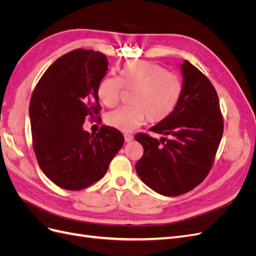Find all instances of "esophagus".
I'll list each match as a JSON object with an SVG mask.
<instances>
[{
  "label": "esophagus",
  "instance_id": "esophagus-1",
  "mask_svg": "<svg viewBox=\"0 0 256 256\" xmlns=\"http://www.w3.org/2000/svg\"><path fill=\"white\" fill-rule=\"evenodd\" d=\"M124 138H125V141L127 143H129V142L134 140V136H131V134H125V136H124Z\"/></svg>",
  "mask_w": 256,
  "mask_h": 256
}]
</instances>
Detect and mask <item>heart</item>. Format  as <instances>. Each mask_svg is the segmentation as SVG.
<instances>
[{"label": "heart", "mask_w": 256, "mask_h": 256, "mask_svg": "<svg viewBox=\"0 0 256 256\" xmlns=\"http://www.w3.org/2000/svg\"><path fill=\"white\" fill-rule=\"evenodd\" d=\"M124 88L134 90L130 104L106 115V124L122 132H130L145 122L156 124L166 120L180 102V79L157 63L131 60L120 68V76H106L99 82L97 94L106 106L120 102Z\"/></svg>", "instance_id": "b5f03b06"}]
</instances>
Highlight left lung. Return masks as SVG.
<instances>
[{"instance_id": "obj_1", "label": "left lung", "mask_w": 256, "mask_h": 256, "mask_svg": "<svg viewBox=\"0 0 256 256\" xmlns=\"http://www.w3.org/2000/svg\"><path fill=\"white\" fill-rule=\"evenodd\" d=\"M184 82L180 102L164 120L150 130L157 140L136 134L144 148L136 164L141 180L162 196H176L194 189L212 166L223 134L218 94L212 82L188 60L180 66Z\"/></svg>"}]
</instances>
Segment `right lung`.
Here are the masks:
<instances>
[{
  "instance_id": "add662e5",
  "label": "right lung",
  "mask_w": 256,
  "mask_h": 256,
  "mask_svg": "<svg viewBox=\"0 0 256 256\" xmlns=\"http://www.w3.org/2000/svg\"><path fill=\"white\" fill-rule=\"evenodd\" d=\"M104 54L76 49L46 70L30 102L33 150L42 171L58 187L78 191L98 182L124 144L120 130L102 126L83 130L88 118H98L97 88L108 72Z\"/></svg>"
}]
</instances>
